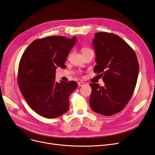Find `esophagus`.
<instances>
[{
	"mask_svg": "<svg viewBox=\"0 0 155 155\" xmlns=\"http://www.w3.org/2000/svg\"><path fill=\"white\" fill-rule=\"evenodd\" d=\"M78 84L79 86H84L85 83L84 82H78Z\"/></svg>",
	"mask_w": 155,
	"mask_h": 155,
	"instance_id": "34e87169",
	"label": "esophagus"
}]
</instances>
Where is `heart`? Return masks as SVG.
Here are the masks:
<instances>
[{
    "instance_id": "1",
    "label": "heart",
    "mask_w": 155,
    "mask_h": 155,
    "mask_svg": "<svg viewBox=\"0 0 155 155\" xmlns=\"http://www.w3.org/2000/svg\"><path fill=\"white\" fill-rule=\"evenodd\" d=\"M91 51L92 50H91V49H90L88 48H86V47H83V48H81V53H82L83 54H84V53H88L89 51Z\"/></svg>"
}]
</instances>
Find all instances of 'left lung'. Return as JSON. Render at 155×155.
Here are the masks:
<instances>
[{"label":"left lung","mask_w":155,"mask_h":155,"mask_svg":"<svg viewBox=\"0 0 155 155\" xmlns=\"http://www.w3.org/2000/svg\"><path fill=\"white\" fill-rule=\"evenodd\" d=\"M94 37V72L101 73L105 86L90 84V105L94 112L111 116L119 113L130 100L137 81L139 62L133 49L118 35L97 32Z\"/></svg>","instance_id":"obj_1"}]
</instances>
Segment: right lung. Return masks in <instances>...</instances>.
Instances as JSON below:
<instances>
[{"instance_id": "obj_1", "label": "right lung", "mask_w": 155, "mask_h": 155, "mask_svg": "<svg viewBox=\"0 0 155 155\" xmlns=\"http://www.w3.org/2000/svg\"><path fill=\"white\" fill-rule=\"evenodd\" d=\"M76 42V37L49 36L36 39L20 59L18 83L22 95L33 110L46 118H55L69 108V97L76 90V81L58 83L55 70L63 68Z\"/></svg>"}]
</instances>
